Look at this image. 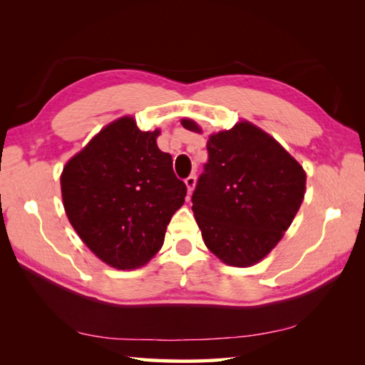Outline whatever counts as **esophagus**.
<instances>
[{"mask_svg":"<svg viewBox=\"0 0 365 365\" xmlns=\"http://www.w3.org/2000/svg\"><path fill=\"white\" fill-rule=\"evenodd\" d=\"M185 183H187V188H188V192L191 195L192 190H195L196 187V175H190L187 180H185Z\"/></svg>","mask_w":365,"mask_h":365,"instance_id":"1","label":"esophagus"}]
</instances>
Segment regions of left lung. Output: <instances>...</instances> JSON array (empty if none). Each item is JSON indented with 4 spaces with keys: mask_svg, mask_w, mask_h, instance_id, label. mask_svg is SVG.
I'll use <instances>...</instances> for the list:
<instances>
[{
    "mask_svg": "<svg viewBox=\"0 0 365 365\" xmlns=\"http://www.w3.org/2000/svg\"><path fill=\"white\" fill-rule=\"evenodd\" d=\"M182 125L199 133L196 122ZM192 192V213L216 257L251 267L273 250L304 199L306 173L276 139L250 122L212 135Z\"/></svg>",
    "mask_w": 365,
    "mask_h": 365,
    "instance_id": "1",
    "label": "left lung"
}]
</instances>
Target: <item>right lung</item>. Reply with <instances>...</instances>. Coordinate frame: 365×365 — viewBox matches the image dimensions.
<instances>
[{
	"mask_svg": "<svg viewBox=\"0 0 365 365\" xmlns=\"http://www.w3.org/2000/svg\"><path fill=\"white\" fill-rule=\"evenodd\" d=\"M158 135L122 118L76 153L61 175L68 221L84 245L114 268L149 262L187 196L173 157L158 149Z\"/></svg>",
	"mask_w": 365,
	"mask_h": 365,
	"instance_id": "right-lung-1",
	"label": "right lung"
}]
</instances>
